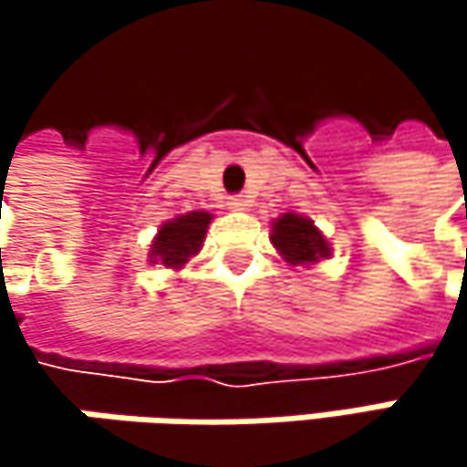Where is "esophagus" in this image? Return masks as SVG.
<instances>
[{
    "mask_svg": "<svg viewBox=\"0 0 467 467\" xmlns=\"http://www.w3.org/2000/svg\"><path fill=\"white\" fill-rule=\"evenodd\" d=\"M227 205H230L233 211H245V208H248V200H245L243 194H233V197L227 200Z\"/></svg>",
    "mask_w": 467,
    "mask_h": 467,
    "instance_id": "34e87169",
    "label": "esophagus"
}]
</instances>
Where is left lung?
Returning <instances> with one entry per match:
<instances>
[{"instance_id":"obj_1","label":"left lung","mask_w":467,"mask_h":467,"mask_svg":"<svg viewBox=\"0 0 467 467\" xmlns=\"http://www.w3.org/2000/svg\"><path fill=\"white\" fill-rule=\"evenodd\" d=\"M273 245L292 262V265H306L317 262L329 254L325 234L314 227V222L297 216V213H284L273 224Z\"/></svg>"}]
</instances>
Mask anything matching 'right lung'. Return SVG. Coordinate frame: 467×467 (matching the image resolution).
I'll return each instance as SVG.
<instances>
[{
	"instance_id": "obj_1",
	"label": "right lung",
	"mask_w": 467,
	"mask_h": 467,
	"mask_svg": "<svg viewBox=\"0 0 467 467\" xmlns=\"http://www.w3.org/2000/svg\"><path fill=\"white\" fill-rule=\"evenodd\" d=\"M208 224H211V213L202 211L167 222L153 240V259H159L167 267H181L192 254L200 251Z\"/></svg>"
}]
</instances>
